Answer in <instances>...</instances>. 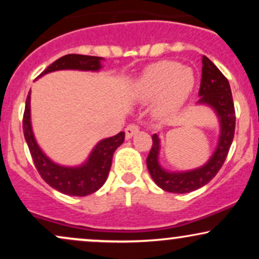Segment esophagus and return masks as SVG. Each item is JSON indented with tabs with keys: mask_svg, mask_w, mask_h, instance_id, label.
Wrapping results in <instances>:
<instances>
[{
	"mask_svg": "<svg viewBox=\"0 0 259 259\" xmlns=\"http://www.w3.org/2000/svg\"><path fill=\"white\" fill-rule=\"evenodd\" d=\"M136 133H139V126L136 125V124H129V125L125 127V136H126V139L133 138V136L135 135Z\"/></svg>",
	"mask_w": 259,
	"mask_h": 259,
	"instance_id": "34e87169",
	"label": "esophagus"
}]
</instances>
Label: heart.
<instances>
[{"instance_id": "b5f03b06", "label": "heart", "mask_w": 259, "mask_h": 259, "mask_svg": "<svg viewBox=\"0 0 259 259\" xmlns=\"http://www.w3.org/2000/svg\"><path fill=\"white\" fill-rule=\"evenodd\" d=\"M195 88V74L178 62L162 61L147 68L134 84V95L141 101L158 96L157 117H169L180 109Z\"/></svg>"}]
</instances>
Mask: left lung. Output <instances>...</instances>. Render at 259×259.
Masks as SVG:
<instances>
[{
	"label": "left lung",
	"mask_w": 259,
	"mask_h": 259,
	"mask_svg": "<svg viewBox=\"0 0 259 259\" xmlns=\"http://www.w3.org/2000/svg\"><path fill=\"white\" fill-rule=\"evenodd\" d=\"M198 96L200 100L197 103L210 106L219 117L221 135H219L218 146L204 165L194 170L174 173V171L164 170L160 167L158 162L159 138L157 134H153L152 147L146 159L147 169L154 183L167 192L186 194L209 183L224 164L229 148L233 142L236 117H235L230 85L221 70L206 56L202 57V78Z\"/></svg>",
	"instance_id": "8db88e82"
}]
</instances>
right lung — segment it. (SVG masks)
<instances>
[{"label":"right lung","mask_w":259,"mask_h":259,"mask_svg":"<svg viewBox=\"0 0 259 259\" xmlns=\"http://www.w3.org/2000/svg\"><path fill=\"white\" fill-rule=\"evenodd\" d=\"M103 58L84 55H65L46 68L37 78L56 70L75 69L97 72L101 69ZM23 132L34 164L41 178L62 194L70 196H88L96 192L108 177L112 165L113 153L124 142L125 134L120 132L112 138L101 140L95 146L84 164L79 167H64L52 162L38 147L30 120V92L25 101V111L23 117Z\"/></svg>","instance_id":"right-lung-1"}]
</instances>
